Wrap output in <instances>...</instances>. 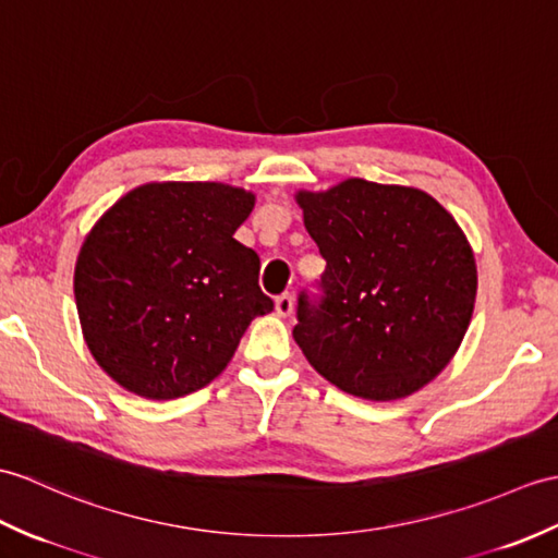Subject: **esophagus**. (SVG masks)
Wrapping results in <instances>:
<instances>
[{"instance_id":"obj_1","label":"esophagus","mask_w":558,"mask_h":558,"mask_svg":"<svg viewBox=\"0 0 558 558\" xmlns=\"http://www.w3.org/2000/svg\"><path fill=\"white\" fill-rule=\"evenodd\" d=\"M276 311L280 316H290L292 314V294H278L276 296Z\"/></svg>"}]
</instances>
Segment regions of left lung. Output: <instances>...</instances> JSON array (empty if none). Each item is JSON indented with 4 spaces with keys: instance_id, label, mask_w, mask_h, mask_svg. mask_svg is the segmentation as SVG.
Returning a JSON list of instances; mask_svg holds the SVG:
<instances>
[{
    "instance_id": "obj_1",
    "label": "left lung",
    "mask_w": 558,
    "mask_h": 558,
    "mask_svg": "<svg viewBox=\"0 0 558 558\" xmlns=\"http://www.w3.org/2000/svg\"><path fill=\"white\" fill-rule=\"evenodd\" d=\"M296 202L326 258L318 294L296 300L292 335L308 364L373 401L421 390L473 316L477 270L463 230L430 194L361 178Z\"/></svg>"
}]
</instances>
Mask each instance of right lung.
I'll list each match as a JSON object with an SVG mask.
<instances>
[{
	"mask_svg": "<svg viewBox=\"0 0 558 558\" xmlns=\"http://www.w3.org/2000/svg\"><path fill=\"white\" fill-rule=\"evenodd\" d=\"M254 194L220 183H149L89 230L75 264V306L89 352L140 397L202 390L228 366L256 316L258 254L235 230Z\"/></svg>",
	"mask_w": 558,
	"mask_h": 558,
	"instance_id": "add662e5",
	"label": "right lung"
}]
</instances>
